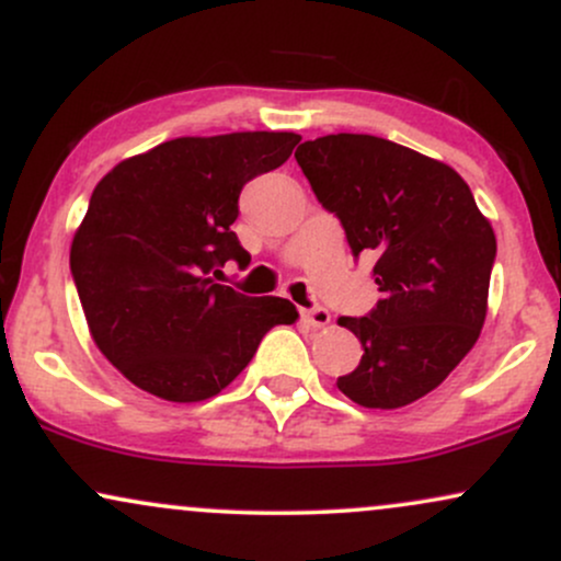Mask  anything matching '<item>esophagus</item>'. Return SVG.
<instances>
[{
	"instance_id": "obj_1",
	"label": "esophagus",
	"mask_w": 561,
	"mask_h": 561,
	"mask_svg": "<svg viewBox=\"0 0 561 561\" xmlns=\"http://www.w3.org/2000/svg\"><path fill=\"white\" fill-rule=\"evenodd\" d=\"M302 319H306L311 327H317V330H321V327H327L332 321L327 308H306V311H302Z\"/></svg>"
}]
</instances>
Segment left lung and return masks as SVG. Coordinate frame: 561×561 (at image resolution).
<instances>
[{"mask_svg":"<svg viewBox=\"0 0 561 561\" xmlns=\"http://www.w3.org/2000/svg\"><path fill=\"white\" fill-rule=\"evenodd\" d=\"M295 160L343 224L353 255H375L382 293L369 317H340L362 364L337 388L364 409L433 392L478 343L495 234L465 179L440 160L371 134L302 141Z\"/></svg>","mask_w":561,"mask_h":561,"instance_id":"obj_1","label":"left lung"}]
</instances>
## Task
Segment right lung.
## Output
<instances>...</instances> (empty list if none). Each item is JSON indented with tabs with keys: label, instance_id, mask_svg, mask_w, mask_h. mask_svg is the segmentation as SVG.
I'll list each match as a JSON object with an SVG mask.
<instances>
[{
	"label": "right lung",
	"instance_id": "add662e5",
	"mask_svg": "<svg viewBox=\"0 0 561 561\" xmlns=\"http://www.w3.org/2000/svg\"><path fill=\"white\" fill-rule=\"evenodd\" d=\"M300 137L234 131L179 137L126 158L94 186L70 244V274L102 356L173 403L208 401L276 324L285 298H248L214 276L250 261L231 224L242 186L279 169Z\"/></svg>",
	"mask_w": 561,
	"mask_h": 561
}]
</instances>
